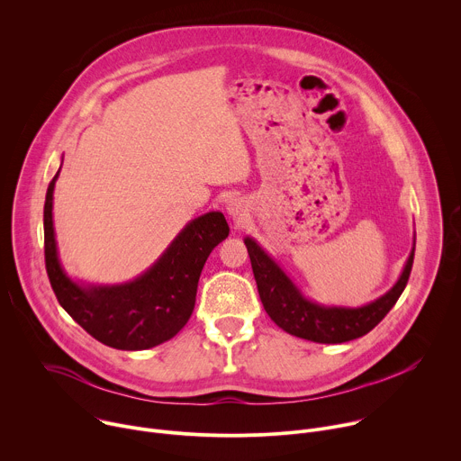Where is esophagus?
Returning <instances> with one entry per match:
<instances>
[{
    "label": "esophagus",
    "instance_id": "34e87169",
    "mask_svg": "<svg viewBox=\"0 0 461 461\" xmlns=\"http://www.w3.org/2000/svg\"><path fill=\"white\" fill-rule=\"evenodd\" d=\"M226 213L233 219V221H242L248 213V204L242 199H230L226 203Z\"/></svg>",
    "mask_w": 461,
    "mask_h": 461
}]
</instances>
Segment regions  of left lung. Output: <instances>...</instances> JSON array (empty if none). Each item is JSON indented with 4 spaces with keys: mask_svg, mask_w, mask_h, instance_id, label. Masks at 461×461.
Returning <instances> with one entry per match:
<instances>
[{
    "mask_svg": "<svg viewBox=\"0 0 461 461\" xmlns=\"http://www.w3.org/2000/svg\"><path fill=\"white\" fill-rule=\"evenodd\" d=\"M244 244L248 248L262 306H265L272 321L279 328H283L285 332L295 338L308 339L313 343L336 345L368 334L390 312V308L396 304V301L400 299L409 283V276L412 270L416 231L412 251L396 285L375 301L357 308L334 304L330 306L308 299L297 288V285L285 274V270L277 262L257 244L255 239L246 237Z\"/></svg>",
    "mask_w": 461,
    "mask_h": 461,
    "instance_id": "obj_1",
    "label": "left lung"
}]
</instances>
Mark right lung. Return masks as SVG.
<instances>
[{
	"label": "right lung",
	"mask_w": 461,
	"mask_h": 461,
	"mask_svg": "<svg viewBox=\"0 0 461 461\" xmlns=\"http://www.w3.org/2000/svg\"><path fill=\"white\" fill-rule=\"evenodd\" d=\"M43 208L45 268L58 303L96 341L116 350H146L175 338L189 321L201 272L230 226L221 212L189 221L144 274L122 285H86L65 274L56 246L52 193Z\"/></svg>",
	"instance_id": "1"
}]
</instances>
